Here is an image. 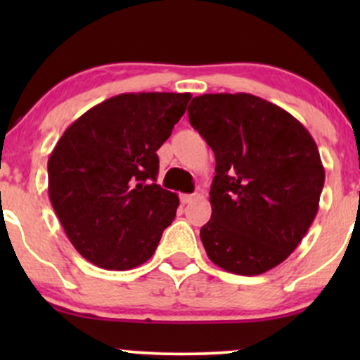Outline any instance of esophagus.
I'll return each mask as SVG.
<instances>
[{
	"label": "esophagus",
	"instance_id": "esophagus-1",
	"mask_svg": "<svg viewBox=\"0 0 360 360\" xmlns=\"http://www.w3.org/2000/svg\"><path fill=\"white\" fill-rule=\"evenodd\" d=\"M196 200V194H181V203L189 205Z\"/></svg>",
	"mask_w": 360,
	"mask_h": 360
}]
</instances>
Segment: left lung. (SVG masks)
Listing matches in <instances>:
<instances>
[{"mask_svg":"<svg viewBox=\"0 0 360 360\" xmlns=\"http://www.w3.org/2000/svg\"><path fill=\"white\" fill-rule=\"evenodd\" d=\"M189 122L214 152L210 260L259 276L286 260L318 213L325 169L309 131L278 105L247 93L201 94Z\"/></svg>","mask_w":360,"mask_h":360,"instance_id":"8db88e82","label":"left lung"}]
</instances>
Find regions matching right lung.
<instances>
[{
	"label": "right lung",
	"mask_w": 360,
	"mask_h": 360,
	"mask_svg": "<svg viewBox=\"0 0 360 360\" xmlns=\"http://www.w3.org/2000/svg\"><path fill=\"white\" fill-rule=\"evenodd\" d=\"M189 93H125L81 115L49 157V198L79 254L108 271L154 255L179 206L155 184L157 150L184 115Z\"/></svg>",
	"instance_id": "obj_1"
}]
</instances>
